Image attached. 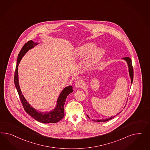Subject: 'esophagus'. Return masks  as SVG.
<instances>
[{"label": "esophagus", "mask_w": 150, "mask_h": 150, "mask_svg": "<svg viewBox=\"0 0 150 150\" xmlns=\"http://www.w3.org/2000/svg\"><path fill=\"white\" fill-rule=\"evenodd\" d=\"M83 85V82L82 80H79L75 82V85L76 87H81Z\"/></svg>", "instance_id": "1"}]
</instances>
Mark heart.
<instances>
[{
  "label": "heart",
  "mask_w": 150,
  "mask_h": 150,
  "mask_svg": "<svg viewBox=\"0 0 150 150\" xmlns=\"http://www.w3.org/2000/svg\"><path fill=\"white\" fill-rule=\"evenodd\" d=\"M97 46L93 43H87L77 48L73 53L72 59L77 60L83 59L87 56L85 60L83 67L86 70L93 68L102 58L105 51L100 48H96Z\"/></svg>",
  "instance_id": "obj_1"
}]
</instances>
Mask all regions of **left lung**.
Wrapping results in <instances>:
<instances>
[{"label": "left lung", "instance_id": "1", "mask_svg": "<svg viewBox=\"0 0 150 150\" xmlns=\"http://www.w3.org/2000/svg\"><path fill=\"white\" fill-rule=\"evenodd\" d=\"M122 59L126 61V62L127 63V66H128V68H129V75H130V77L131 79V84L132 83V81H133V77H134V71H133V67H132V59H130L129 57H125V58H123ZM120 112H119V113L117 114V115L119 114V113H120ZM87 117L88 118H90L88 117V115H87ZM115 116L113 117H112L110 118H106L105 119H92V120L93 121V122H107V121H108L109 120L112 119V118H113Z\"/></svg>", "mask_w": 150, "mask_h": 150}]
</instances>
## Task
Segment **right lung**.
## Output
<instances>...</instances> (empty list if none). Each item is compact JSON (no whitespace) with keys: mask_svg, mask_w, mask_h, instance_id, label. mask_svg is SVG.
Masks as SVG:
<instances>
[{"mask_svg":"<svg viewBox=\"0 0 150 150\" xmlns=\"http://www.w3.org/2000/svg\"><path fill=\"white\" fill-rule=\"evenodd\" d=\"M38 44V43H35L31 40L27 42V43H25V45L23 46L21 50L18 54V57L17 59V65L16 67L14 76V83L18 92V95L22 103L23 107L27 114L31 115L32 118H34L37 121L40 122L41 123L45 124L57 123L63 118L64 116V105L67 96L73 92V87L71 86L65 87L62 90L58 97V98L57 101V105L54 109H52L50 112H41L33 108L31 106V105L28 103V102L23 95L19 86L18 75V64H20V62L22 59V58L24 56V55L25 54L28 50L32 49L34 47H35Z\"/></svg>","mask_w":150,"mask_h":150,"instance_id":"right-lung-1","label":"right lung"}]
</instances>
